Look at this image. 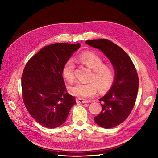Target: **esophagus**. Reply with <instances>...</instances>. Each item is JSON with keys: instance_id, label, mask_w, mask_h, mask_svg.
Instances as JSON below:
<instances>
[{"instance_id": "1", "label": "esophagus", "mask_w": 158, "mask_h": 158, "mask_svg": "<svg viewBox=\"0 0 158 158\" xmlns=\"http://www.w3.org/2000/svg\"><path fill=\"white\" fill-rule=\"evenodd\" d=\"M76 103H84L88 102L87 100H85V99H82V98H76Z\"/></svg>"}]
</instances>
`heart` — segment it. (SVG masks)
<instances>
[{
	"label": "heart",
	"instance_id": "heart-1",
	"mask_svg": "<svg viewBox=\"0 0 158 158\" xmlns=\"http://www.w3.org/2000/svg\"><path fill=\"white\" fill-rule=\"evenodd\" d=\"M79 60L90 69L91 74L88 83L77 82L69 87L70 93L80 98H92L97 92H104L109 90L115 80V71L111 65L104 64L102 57L96 52L86 51L82 52L78 57ZM75 63L73 59L66 60L63 68L62 74L69 82H73L75 80Z\"/></svg>",
	"mask_w": 158,
	"mask_h": 158
}]
</instances>
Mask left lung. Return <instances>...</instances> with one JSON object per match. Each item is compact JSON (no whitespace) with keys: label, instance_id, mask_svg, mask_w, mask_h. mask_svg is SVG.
Here are the masks:
<instances>
[{"label":"left lung","instance_id":"8db88e82","mask_svg":"<svg viewBox=\"0 0 158 158\" xmlns=\"http://www.w3.org/2000/svg\"><path fill=\"white\" fill-rule=\"evenodd\" d=\"M89 46L101 50L115 71V80L109 92L99 100L102 110L94 121L105 128H111L125 121L135 106L138 89V76L132 60L121 47L112 41L99 39L88 40Z\"/></svg>","mask_w":158,"mask_h":158}]
</instances>
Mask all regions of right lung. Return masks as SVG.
Masks as SVG:
<instances>
[{"mask_svg": "<svg viewBox=\"0 0 158 158\" xmlns=\"http://www.w3.org/2000/svg\"><path fill=\"white\" fill-rule=\"evenodd\" d=\"M80 44L56 43L42 48L26 63L22 94L31 116L41 125L56 128L65 122L75 98L66 89L62 68Z\"/></svg>", "mask_w": 158, "mask_h": 158, "instance_id": "obj_1", "label": "right lung"}]
</instances>
